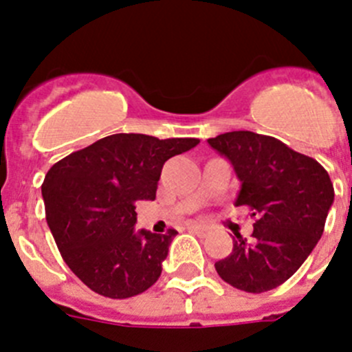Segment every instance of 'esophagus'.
<instances>
[{"label": "esophagus", "mask_w": 352, "mask_h": 352, "mask_svg": "<svg viewBox=\"0 0 352 352\" xmlns=\"http://www.w3.org/2000/svg\"><path fill=\"white\" fill-rule=\"evenodd\" d=\"M188 231L195 232V234H201V236L210 234V229H208V227L197 226V223H192V226H188Z\"/></svg>", "instance_id": "34e87169"}]
</instances>
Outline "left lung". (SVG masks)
<instances>
[{"label": "left lung", "mask_w": 352, "mask_h": 352, "mask_svg": "<svg viewBox=\"0 0 352 352\" xmlns=\"http://www.w3.org/2000/svg\"><path fill=\"white\" fill-rule=\"evenodd\" d=\"M208 144L231 162L241 182L236 206L256 219L252 239H232L231 256L214 263L223 282L266 292L298 272L321 239L333 204L324 167L270 135L248 130L220 133Z\"/></svg>", "instance_id": "8db88e82"}]
</instances>
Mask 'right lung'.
Segmentation results:
<instances>
[{
  "instance_id": "add662e5",
  "label": "right lung",
  "mask_w": 352,
  "mask_h": 352,
  "mask_svg": "<svg viewBox=\"0 0 352 352\" xmlns=\"http://www.w3.org/2000/svg\"><path fill=\"white\" fill-rule=\"evenodd\" d=\"M199 144L114 133L56 162L45 174V219L68 268L91 291L123 300L149 289L178 231H135L138 201H153L162 167Z\"/></svg>"
}]
</instances>
